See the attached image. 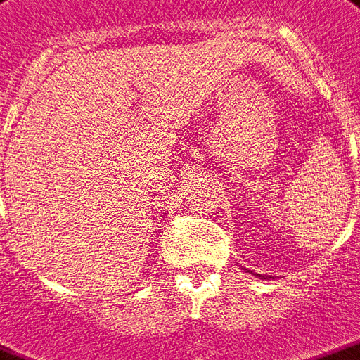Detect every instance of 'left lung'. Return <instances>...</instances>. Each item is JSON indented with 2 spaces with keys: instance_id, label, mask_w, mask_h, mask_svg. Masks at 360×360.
<instances>
[{
  "instance_id": "left-lung-1",
  "label": "left lung",
  "mask_w": 360,
  "mask_h": 360,
  "mask_svg": "<svg viewBox=\"0 0 360 360\" xmlns=\"http://www.w3.org/2000/svg\"><path fill=\"white\" fill-rule=\"evenodd\" d=\"M255 276H259L261 280H269V278H272V276H264V274H255Z\"/></svg>"
}]
</instances>
